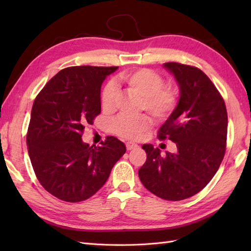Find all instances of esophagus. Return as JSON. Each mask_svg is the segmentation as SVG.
<instances>
[{
  "label": "esophagus",
  "mask_w": 251,
  "mask_h": 251,
  "mask_svg": "<svg viewBox=\"0 0 251 251\" xmlns=\"http://www.w3.org/2000/svg\"><path fill=\"white\" fill-rule=\"evenodd\" d=\"M138 146L134 142H126V149L127 150H132V149H136Z\"/></svg>",
  "instance_id": "1"
}]
</instances>
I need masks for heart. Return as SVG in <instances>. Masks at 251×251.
Masks as SVG:
<instances>
[{
	"instance_id": "1",
	"label": "heart",
	"mask_w": 251,
	"mask_h": 251,
	"mask_svg": "<svg viewBox=\"0 0 251 251\" xmlns=\"http://www.w3.org/2000/svg\"><path fill=\"white\" fill-rule=\"evenodd\" d=\"M120 81L127 93L140 97L138 111L149 112L154 120L163 122L172 115L179 103V93L172 85H165L164 77L148 68L120 74ZM119 94L113 83H108L101 93V108L105 113L115 110ZM151 120L142 114L137 117L120 116L112 123V131L127 140H138L151 127Z\"/></svg>"
}]
</instances>
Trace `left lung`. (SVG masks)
Segmentation results:
<instances>
[{"instance_id":"left-lung-1","label":"left lung","mask_w":251,"mask_h":251,"mask_svg":"<svg viewBox=\"0 0 251 251\" xmlns=\"http://www.w3.org/2000/svg\"><path fill=\"white\" fill-rule=\"evenodd\" d=\"M180 86L179 103L157 132L159 140L176 143L177 152L161 155L143 145L147 161L139 169L146 188L166 201H182L199 193L216 175L225 157L227 113L225 100L201 69L166 62Z\"/></svg>"}]
</instances>
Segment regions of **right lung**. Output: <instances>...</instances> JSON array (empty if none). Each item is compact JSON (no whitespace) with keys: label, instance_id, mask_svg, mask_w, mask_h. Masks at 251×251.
Masks as SVG:
<instances>
[{"label":"right lung","instance_id":"1","mask_svg":"<svg viewBox=\"0 0 251 251\" xmlns=\"http://www.w3.org/2000/svg\"><path fill=\"white\" fill-rule=\"evenodd\" d=\"M119 67L76 66L51 77L33 102L26 132L32 167L42 186L69 202L92 197L108 180L126 147L108 136L100 147L82 141L101 112L100 88Z\"/></svg>","mask_w":251,"mask_h":251}]
</instances>
